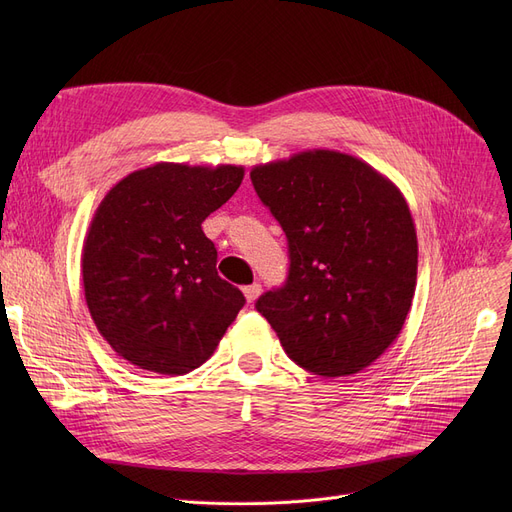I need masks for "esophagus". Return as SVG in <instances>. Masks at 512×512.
Masks as SVG:
<instances>
[{
	"mask_svg": "<svg viewBox=\"0 0 512 512\" xmlns=\"http://www.w3.org/2000/svg\"><path fill=\"white\" fill-rule=\"evenodd\" d=\"M242 292H245V299H247V303H255L257 301V297L261 294V284H249V286H245L242 288Z\"/></svg>",
	"mask_w": 512,
	"mask_h": 512,
	"instance_id": "1",
	"label": "esophagus"
}]
</instances>
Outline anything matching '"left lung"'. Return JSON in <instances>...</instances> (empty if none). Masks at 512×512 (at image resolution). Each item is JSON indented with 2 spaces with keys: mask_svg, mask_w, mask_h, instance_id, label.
Instances as JSON below:
<instances>
[{
  "mask_svg": "<svg viewBox=\"0 0 512 512\" xmlns=\"http://www.w3.org/2000/svg\"><path fill=\"white\" fill-rule=\"evenodd\" d=\"M288 238L282 288L259 297L286 355L321 378L355 375L398 338L417 286V232L398 186L363 159L309 149L251 170Z\"/></svg>",
  "mask_w": 512,
  "mask_h": 512,
  "instance_id": "obj_1",
  "label": "left lung"
}]
</instances>
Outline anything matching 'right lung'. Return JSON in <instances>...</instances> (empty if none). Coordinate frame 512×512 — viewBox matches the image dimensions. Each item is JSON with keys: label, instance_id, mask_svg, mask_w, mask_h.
I'll use <instances>...</instances> for the list:
<instances>
[{"label": "right lung", "instance_id": "obj_1", "mask_svg": "<svg viewBox=\"0 0 512 512\" xmlns=\"http://www.w3.org/2000/svg\"><path fill=\"white\" fill-rule=\"evenodd\" d=\"M242 178V166L159 161L107 191L80 267L89 313L118 357L184 375L213 355L245 297L218 276L201 224Z\"/></svg>", "mask_w": 512, "mask_h": 512}]
</instances>
